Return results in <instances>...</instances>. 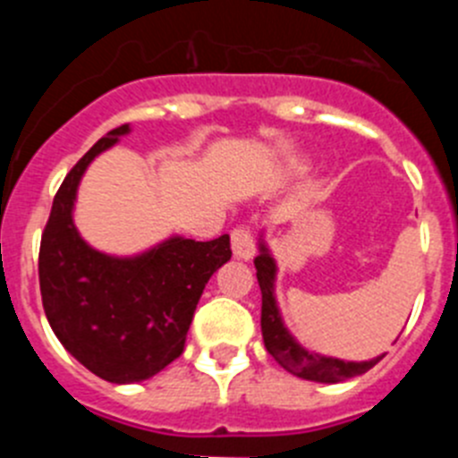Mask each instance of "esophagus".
<instances>
[{
    "instance_id": "obj_1",
    "label": "esophagus",
    "mask_w": 458,
    "mask_h": 458,
    "mask_svg": "<svg viewBox=\"0 0 458 458\" xmlns=\"http://www.w3.org/2000/svg\"><path fill=\"white\" fill-rule=\"evenodd\" d=\"M232 250H233V257L241 259V261H250V259H254V238L252 233H250V229H245V226L233 229Z\"/></svg>"
}]
</instances>
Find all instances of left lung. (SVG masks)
<instances>
[{
  "label": "left lung",
  "mask_w": 458,
  "mask_h": 458,
  "mask_svg": "<svg viewBox=\"0 0 458 458\" xmlns=\"http://www.w3.org/2000/svg\"><path fill=\"white\" fill-rule=\"evenodd\" d=\"M254 266H257V279L259 286H261V335H264V344L268 353L286 371H291L298 378L314 380V383H342V380L365 374L376 362L383 360V355H378L374 360L353 362V360L330 358V355H321L305 349L291 335L284 318H282V311H279L277 295H275L277 261L270 252L264 232L259 236V257L254 259Z\"/></svg>",
  "instance_id": "obj_1"
}]
</instances>
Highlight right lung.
Segmentation results:
<instances>
[{
	"label": "right lung",
	"mask_w": 458,
	"mask_h": 458,
	"mask_svg": "<svg viewBox=\"0 0 458 458\" xmlns=\"http://www.w3.org/2000/svg\"><path fill=\"white\" fill-rule=\"evenodd\" d=\"M125 135H131L128 123L109 131L64 179L38 257L52 333L80 365L116 386L151 378L183 353L210 275L232 259L226 233L206 242L174 233L125 257L84 241L72 220L80 181L89 165Z\"/></svg>",
	"instance_id": "add662e5"
}]
</instances>
